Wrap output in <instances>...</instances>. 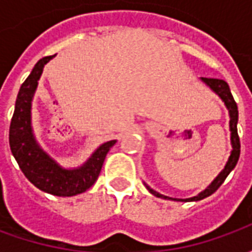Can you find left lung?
<instances>
[{
    "label": "left lung",
    "mask_w": 252,
    "mask_h": 252,
    "mask_svg": "<svg viewBox=\"0 0 252 252\" xmlns=\"http://www.w3.org/2000/svg\"><path fill=\"white\" fill-rule=\"evenodd\" d=\"M201 79H202V82H205L206 85H208V86H209V88H211L212 90L224 101V104H225L228 112H229V131H231V144H232L231 155H229L227 164H225V167L222 169L221 173L217 175L211 185L208 186L204 191H201L200 194L194 195V197H191V198H185V200L181 198V200H178V198H170V197H166V195L163 194H159L158 191H155V190L151 189L150 186L146 185V188L150 190V193H153V194L157 195V197H162V198H166V200L185 201V202H188V201L202 200V198H205L208 195L213 194V193L221 186V184L225 181L228 174L235 169V166L238 163L239 155H240V140H239L238 135V105L235 102L232 94H231V90H229V86H228V83L225 82V81L217 79V78H201Z\"/></svg>",
    "instance_id": "8db88e82"
}]
</instances>
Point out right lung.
<instances>
[{
	"label": "right lung",
	"mask_w": 252,
	"mask_h": 252,
	"mask_svg": "<svg viewBox=\"0 0 252 252\" xmlns=\"http://www.w3.org/2000/svg\"><path fill=\"white\" fill-rule=\"evenodd\" d=\"M52 58L46 57L36 63L20 88L9 128V146L19 167L31 184L50 194L71 197L86 191L97 181L105 157L115 146L116 140L101 144L93 155L77 169H63L41 150L31 126V106L44 64Z\"/></svg>",
	"instance_id": "1"
}]
</instances>
